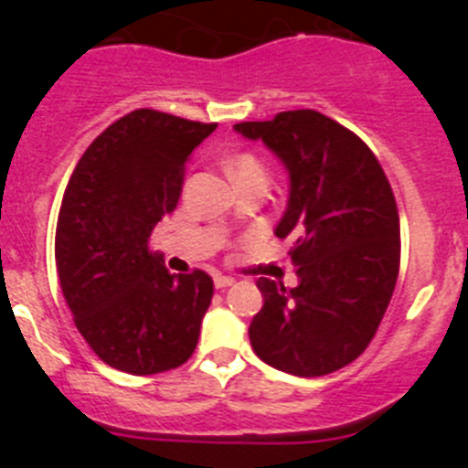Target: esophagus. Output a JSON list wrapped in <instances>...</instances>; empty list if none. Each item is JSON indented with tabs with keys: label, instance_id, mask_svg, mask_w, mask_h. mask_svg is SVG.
<instances>
[{
	"label": "esophagus",
	"instance_id": "1",
	"mask_svg": "<svg viewBox=\"0 0 468 468\" xmlns=\"http://www.w3.org/2000/svg\"><path fill=\"white\" fill-rule=\"evenodd\" d=\"M231 283H234V279H231V276H222V274L215 276V288H220V291L229 288Z\"/></svg>",
	"mask_w": 468,
	"mask_h": 468
}]
</instances>
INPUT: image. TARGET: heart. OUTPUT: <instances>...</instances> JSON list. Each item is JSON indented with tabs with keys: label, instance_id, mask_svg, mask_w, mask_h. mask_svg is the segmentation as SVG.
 Instances as JSON below:
<instances>
[{
	"label": "heart",
	"instance_id": "1",
	"mask_svg": "<svg viewBox=\"0 0 468 468\" xmlns=\"http://www.w3.org/2000/svg\"><path fill=\"white\" fill-rule=\"evenodd\" d=\"M229 176L239 180V177L246 176H267V171H264L262 161L258 156L250 154V152H241L229 161Z\"/></svg>",
	"mask_w": 468,
	"mask_h": 468
}]
</instances>
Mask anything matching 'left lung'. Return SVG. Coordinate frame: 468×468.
<instances>
[{
  "label": "left lung",
  "instance_id": "8db88e82",
  "mask_svg": "<svg viewBox=\"0 0 468 468\" xmlns=\"http://www.w3.org/2000/svg\"><path fill=\"white\" fill-rule=\"evenodd\" d=\"M262 140L291 173L276 237L300 283L260 276L264 304L250 324L253 351L276 370L321 378L349 366L373 342L400 267L396 198L373 150L316 110L279 112L234 126Z\"/></svg>",
  "mask_w": 468,
  "mask_h": 468
}]
</instances>
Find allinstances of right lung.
<instances>
[{"label": "right lung", "mask_w": 468, "mask_h": 468, "mask_svg": "<svg viewBox=\"0 0 468 468\" xmlns=\"http://www.w3.org/2000/svg\"><path fill=\"white\" fill-rule=\"evenodd\" d=\"M215 126L150 107L131 112L89 144L63 194L60 288L81 337L122 373H166L197 349L213 279L201 270L171 274L150 237L176 210L185 164Z\"/></svg>", "instance_id": "1"}]
</instances>
